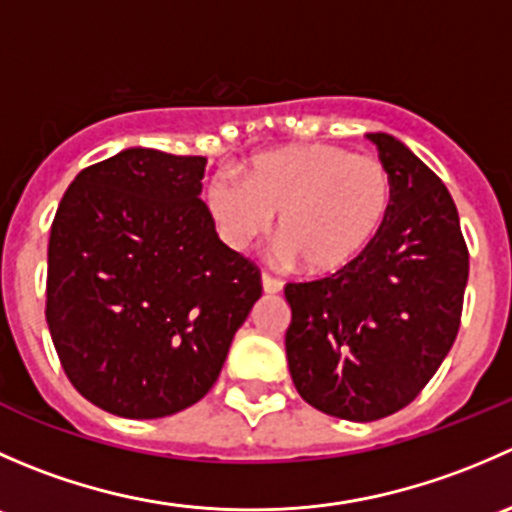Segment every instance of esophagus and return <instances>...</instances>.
I'll return each instance as SVG.
<instances>
[{"instance_id":"34e87169","label":"esophagus","mask_w":512,"mask_h":512,"mask_svg":"<svg viewBox=\"0 0 512 512\" xmlns=\"http://www.w3.org/2000/svg\"><path fill=\"white\" fill-rule=\"evenodd\" d=\"M262 292L265 294H277V292H282V282L280 280H275V277H270L265 272V275H262Z\"/></svg>"}]
</instances>
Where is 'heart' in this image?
Masks as SVG:
<instances>
[{"mask_svg": "<svg viewBox=\"0 0 512 512\" xmlns=\"http://www.w3.org/2000/svg\"><path fill=\"white\" fill-rule=\"evenodd\" d=\"M394 198L386 165L327 143L257 153L245 183L220 173L208 208L232 247L265 235L280 215L282 257L317 277L349 270L384 227Z\"/></svg>", "mask_w": 512, "mask_h": 512, "instance_id": "heart-1", "label": "heart"}]
</instances>
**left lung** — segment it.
Masks as SVG:
<instances>
[{
    "label": "left lung",
    "mask_w": 512,
    "mask_h": 512,
    "mask_svg": "<svg viewBox=\"0 0 512 512\" xmlns=\"http://www.w3.org/2000/svg\"><path fill=\"white\" fill-rule=\"evenodd\" d=\"M394 185L389 218L339 275L285 287L294 389L347 421L396 414L421 394L461 327L468 250L436 173L389 133H366Z\"/></svg>",
    "instance_id": "left-lung-1"
}]
</instances>
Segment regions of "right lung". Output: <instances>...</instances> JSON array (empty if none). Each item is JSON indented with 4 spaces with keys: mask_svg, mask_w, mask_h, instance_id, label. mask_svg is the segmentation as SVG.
<instances>
[{
    "mask_svg": "<svg viewBox=\"0 0 512 512\" xmlns=\"http://www.w3.org/2000/svg\"><path fill=\"white\" fill-rule=\"evenodd\" d=\"M205 158L126 148L81 170L49 237L46 324L71 384L121 418H163L218 381L260 272L215 232Z\"/></svg>",
    "mask_w": 512,
    "mask_h": 512,
    "instance_id": "1",
    "label": "right lung"
}]
</instances>
